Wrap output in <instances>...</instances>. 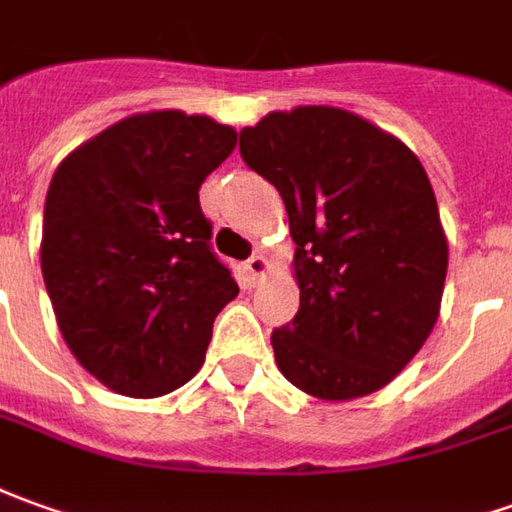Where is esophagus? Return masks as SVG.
<instances>
[{
    "label": "esophagus",
    "mask_w": 512,
    "mask_h": 512,
    "mask_svg": "<svg viewBox=\"0 0 512 512\" xmlns=\"http://www.w3.org/2000/svg\"><path fill=\"white\" fill-rule=\"evenodd\" d=\"M267 267H270V264H267V259L259 256V253H256V256H250L248 262H245V270H248V276L253 278V281H256V278H262L264 273H267Z\"/></svg>",
    "instance_id": "esophagus-1"
}]
</instances>
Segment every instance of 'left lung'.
Returning <instances> with one entry per match:
<instances>
[{
  "instance_id": "8db88e82",
  "label": "left lung",
  "mask_w": 512,
  "mask_h": 512,
  "mask_svg": "<svg viewBox=\"0 0 512 512\" xmlns=\"http://www.w3.org/2000/svg\"><path fill=\"white\" fill-rule=\"evenodd\" d=\"M239 153L278 189L295 242L301 309L270 337L278 370L323 401L382 390L435 329L449 267L418 155L329 105L267 114Z\"/></svg>"
}]
</instances>
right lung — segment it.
<instances>
[{
    "label": "right lung",
    "mask_w": 512,
    "mask_h": 512,
    "mask_svg": "<svg viewBox=\"0 0 512 512\" xmlns=\"http://www.w3.org/2000/svg\"><path fill=\"white\" fill-rule=\"evenodd\" d=\"M236 130L136 114L66 155L44 203L41 273L77 362L114 393L155 398L195 376L234 276L214 256L200 183Z\"/></svg>",
    "instance_id": "obj_1"
}]
</instances>
